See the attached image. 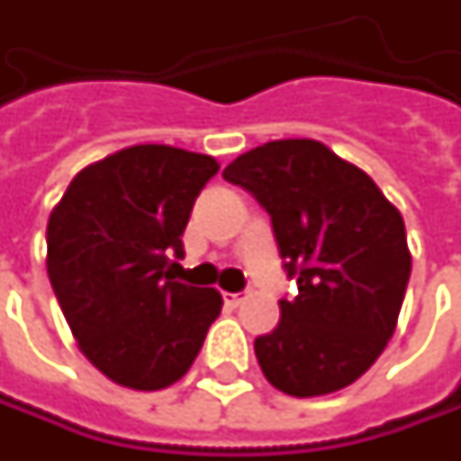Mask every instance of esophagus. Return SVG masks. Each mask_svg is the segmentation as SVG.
<instances>
[{
	"mask_svg": "<svg viewBox=\"0 0 461 461\" xmlns=\"http://www.w3.org/2000/svg\"><path fill=\"white\" fill-rule=\"evenodd\" d=\"M222 300H225V305H228V308H239L240 303H243V294H240V293H225V294H222Z\"/></svg>",
	"mask_w": 461,
	"mask_h": 461,
	"instance_id": "1",
	"label": "esophagus"
}]
</instances>
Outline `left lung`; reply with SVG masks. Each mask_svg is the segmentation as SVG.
<instances>
[{"label": "left lung", "mask_w": 461, "mask_h": 461, "mask_svg": "<svg viewBox=\"0 0 461 461\" xmlns=\"http://www.w3.org/2000/svg\"><path fill=\"white\" fill-rule=\"evenodd\" d=\"M222 179L272 215L297 282L282 318L254 341L258 366L293 398L336 393L377 362L411 279L405 222L362 168L321 140L285 138L230 161Z\"/></svg>", "instance_id": "obj_1"}]
</instances>
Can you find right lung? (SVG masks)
Returning <instances> with one entry per match:
<instances>
[{"mask_svg": "<svg viewBox=\"0 0 461 461\" xmlns=\"http://www.w3.org/2000/svg\"><path fill=\"white\" fill-rule=\"evenodd\" d=\"M221 164L174 146H131L81 168L48 218V276L79 351L131 390L182 380L221 315L215 287L168 275L192 204Z\"/></svg>", "mask_w": 461, "mask_h": 461, "instance_id": "right-lung-1", "label": "right lung"}]
</instances>
